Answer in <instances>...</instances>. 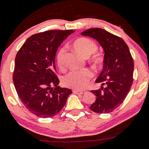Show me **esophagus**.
I'll return each instance as SVG.
<instances>
[{
	"instance_id": "esophagus-1",
	"label": "esophagus",
	"mask_w": 149,
	"mask_h": 149,
	"mask_svg": "<svg viewBox=\"0 0 149 149\" xmlns=\"http://www.w3.org/2000/svg\"><path fill=\"white\" fill-rule=\"evenodd\" d=\"M73 92L74 93V94H85L86 91H84V90H73Z\"/></svg>"
}]
</instances>
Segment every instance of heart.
<instances>
[{"label":"heart","mask_w":149,"mask_h":149,"mask_svg":"<svg viewBox=\"0 0 149 149\" xmlns=\"http://www.w3.org/2000/svg\"><path fill=\"white\" fill-rule=\"evenodd\" d=\"M73 47L78 52L88 58L94 54L97 50V45L94 41L86 37H81L77 39L73 42ZM65 49L61 48L57 52L56 63L58 68L63 69L65 67ZM94 65H97L102 61V57L100 55L94 54L90 59ZM93 73L89 69H83L80 70H71L62 78V83L64 86L70 88L80 89L86 86L88 81L92 77Z\"/></svg>","instance_id":"obj_1"}]
</instances>
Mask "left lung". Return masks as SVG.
<instances>
[{"mask_svg":"<svg viewBox=\"0 0 149 149\" xmlns=\"http://www.w3.org/2000/svg\"><path fill=\"white\" fill-rule=\"evenodd\" d=\"M81 35L97 40L104 52L103 69L96 80L102 86L91 91L96 101L90 109L97 113H109L123 103L133 84L134 63L130 49L123 39L103 29H89Z\"/></svg>","mask_w":149,"mask_h":149,"instance_id":"left-lung-1","label":"left lung"}]
</instances>
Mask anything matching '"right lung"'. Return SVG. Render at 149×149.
Wrapping results in <instances>:
<instances>
[{"mask_svg":"<svg viewBox=\"0 0 149 149\" xmlns=\"http://www.w3.org/2000/svg\"><path fill=\"white\" fill-rule=\"evenodd\" d=\"M73 32L49 30L35 34L29 37L16 54L13 74L15 88L22 102L36 116H55L72 94L69 88L58 86L55 59L58 47Z\"/></svg>","mask_w":149,"mask_h":149,"instance_id":"add662e5","label":"right lung"}]
</instances>
